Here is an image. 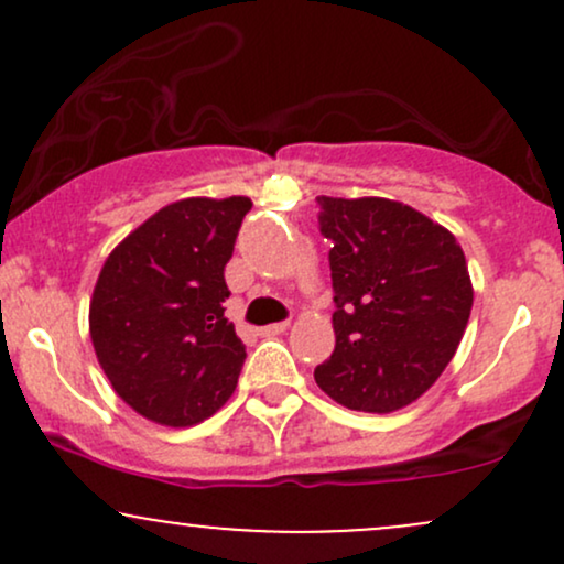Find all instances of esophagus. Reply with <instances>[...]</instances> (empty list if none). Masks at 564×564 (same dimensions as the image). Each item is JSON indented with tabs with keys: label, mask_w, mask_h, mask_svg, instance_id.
I'll use <instances>...</instances> for the list:
<instances>
[{
	"label": "esophagus",
	"mask_w": 564,
	"mask_h": 564,
	"mask_svg": "<svg viewBox=\"0 0 564 564\" xmlns=\"http://www.w3.org/2000/svg\"><path fill=\"white\" fill-rule=\"evenodd\" d=\"M289 328V321H281V323H270V326H262V328H257V334L260 336H278V334H283Z\"/></svg>",
	"instance_id": "34e87169"
}]
</instances>
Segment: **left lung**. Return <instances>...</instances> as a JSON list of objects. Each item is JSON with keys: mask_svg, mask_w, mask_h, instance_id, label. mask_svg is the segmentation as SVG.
Wrapping results in <instances>:
<instances>
[{"mask_svg": "<svg viewBox=\"0 0 564 564\" xmlns=\"http://www.w3.org/2000/svg\"><path fill=\"white\" fill-rule=\"evenodd\" d=\"M332 241V358L315 381L336 403L398 411L430 390L456 355L471 313L462 246L422 212L387 198H318Z\"/></svg>", "mask_w": 564, "mask_h": 564, "instance_id": "8db88e82", "label": "left lung"}]
</instances>
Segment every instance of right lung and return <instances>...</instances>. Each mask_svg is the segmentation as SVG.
Masks as SVG:
<instances>
[{
	"mask_svg": "<svg viewBox=\"0 0 564 564\" xmlns=\"http://www.w3.org/2000/svg\"><path fill=\"white\" fill-rule=\"evenodd\" d=\"M251 200L185 198L111 251L89 304V336L119 398L145 419L191 426L228 403L246 360L225 318V264Z\"/></svg>",
	"mask_w": 564,
	"mask_h": 564,
	"instance_id": "obj_1",
	"label": "right lung"
}]
</instances>
